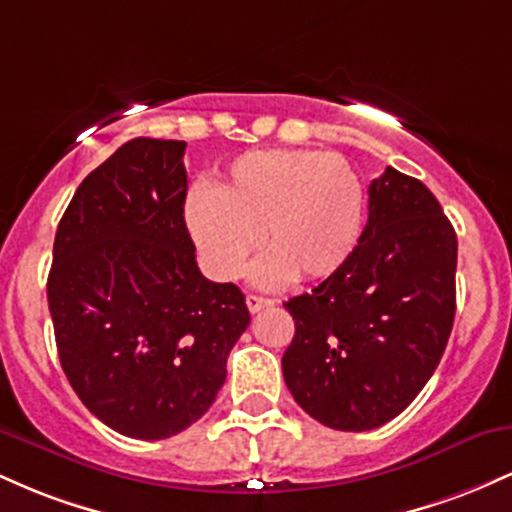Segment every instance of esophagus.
I'll use <instances>...</instances> for the list:
<instances>
[{
    "instance_id": "obj_1",
    "label": "esophagus",
    "mask_w": 512,
    "mask_h": 512,
    "mask_svg": "<svg viewBox=\"0 0 512 512\" xmlns=\"http://www.w3.org/2000/svg\"><path fill=\"white\" fill-rule=\"evenodd\" d=\"M245 303H248V310H250V313H260L262 308H269V305H274L272 298L255 296V293H250V296L245 298Z\"/></svg>"
}]
</instances>
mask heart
<instances>
[{
    "label": "heart",
    "mask_w": 512,
    "mask_h": 512,
    "mask_svg": "<svg viewBox=\"0 0 512 512\" xmlns=\"http://www.w3.org/2000/svg\"><path fill=\"white\" fill-rule=\"evenodd\" d=\"M185 219L204 262L236 279L260 248V284L327 279L354 255L366 221V192L342 156L322 151H252L214 192L192 190Z\"/></svg>",
    "instance_id": "heart-1"
}]
</instances>
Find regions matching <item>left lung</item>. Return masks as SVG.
I'll list each match as a JSON object with an SVG mask.
<instances>
[{
	"label": "left lung",
	"mask_w": 512,
	"mask_h": 512,
	"mask_svg": "<svg viewBox=\"0 0 512 512\" xmlns=\"http://www.w3.org/2000/svg\"><path fill=\"white\" fill-rule=\"evenodd\" d=\"M457 236L421 180L385 168L368 187L354 255L284 303L296 320L286 387L320 424L370 431L402 414L438 368L455 320Z\"/></svg>",
	"instance_id": "obj_1"
}]
</instances>
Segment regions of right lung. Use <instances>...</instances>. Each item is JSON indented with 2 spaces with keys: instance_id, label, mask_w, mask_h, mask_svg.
<instances>
[{
  "instance_id": "right-lung-1",
  "label": "right lung",
  "mask_w": 512,
  "mask_h": 512,
  "mask_svg": "<svg viewBox=\"0 0 512 512\" xmlns=\"http://www.w3.org/2000/svg\"><path fill=\"white\" fill-rule=\"evenodd\" d=\"M185 142L137 137L88 173L57 226L48 305L69 385L122 436L207 414L250 313L202 276L185 226Z\"/></svg>"
}]
</instances>
